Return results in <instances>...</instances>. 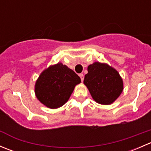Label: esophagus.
<instances>
[{
	"mask_svg": "<svg viewBox=\"0 0 151 151\" xmlns=\"http://www.w3.org/2000/svg\"><path fill=\"white\" fill-rule=\"evenodd\" d=\"M79 76H80V79H81V81L83 82V80H84V75H83V74H80Z\"/></svg>",
	"mask_w": 151,
	"mask_h": 151,
	"instance_id": "esophagus-1",
	"label": "esophagus"
}]
</instances>
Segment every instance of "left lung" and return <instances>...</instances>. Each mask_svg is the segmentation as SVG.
<instances>
[{"label": "left lung", "mask_w": 151, "mask_h": 151, "mask_svg": "<svg viewBox=\"0 0 151 151\" xmlns=\"http://www.w3.org/2000/svg\"><path fill=\"white\" fill-rule=\"evenodd\" d=\"M84 84L97 103L109 105L119 97L123 90L122 78L117 70L106 63L95 62L88 67Z\"/></svg>", "instance_id": "left-lung-1"}]
</instances>
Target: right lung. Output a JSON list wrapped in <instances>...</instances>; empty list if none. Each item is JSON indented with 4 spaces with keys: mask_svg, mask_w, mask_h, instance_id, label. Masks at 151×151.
<instances>
[{
    "mask_svg": "<svg viewBox=\"0 0 151 151\" xmlns=\"http://www.w3.org/2000/svg\"><path fill=\"white\" fill-rule=\"evenodd\" d=\"M80 83V77L73 70L58 63L41 73L35 84V93L42 104L56 109L66 104Z\"/></svg>",
    "mask_w": 151,
    "mask_h": 151,
    "instance_id": "add662e5",
    "label": "right lung"
}]
</instances>
